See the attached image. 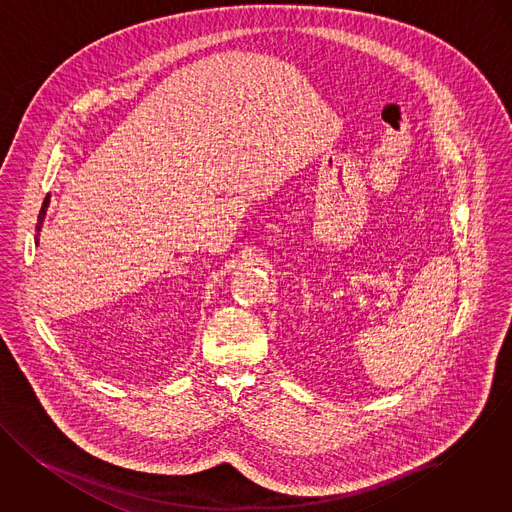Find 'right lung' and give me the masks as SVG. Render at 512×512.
I'll return each mask as SVG.
<instances>
[{
    "label": "right lung",
    "mask_w": 512,
    "mask_h": 512,
    "mask_svg": "<svg viewBox=\"0 0 512 512\" xmlns=\"http://www.w3.org/2000/svg\"><path fill=\"white\" fill-rule=\"evenodd\" d=\"M48 202H50V195H46V197H44V202H42V206H40L39 220H37V236H35V241H39L40 230H42V222H44V216H46Z\"/></svg>",
    "instance_id": "1"
}]
</instances>
